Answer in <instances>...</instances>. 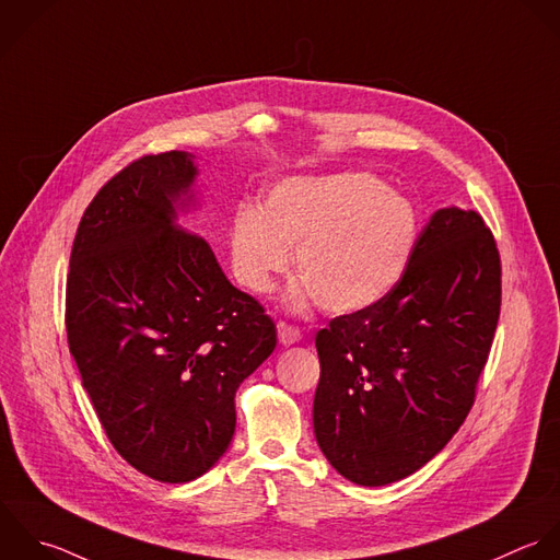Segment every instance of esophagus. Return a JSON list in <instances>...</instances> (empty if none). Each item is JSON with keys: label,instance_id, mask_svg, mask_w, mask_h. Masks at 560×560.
Segmentation results:
<instances>
[{"label": "esophagus", "instance_id": "1", "mask_svg": "<svg viewBox=\"0 0 560 560\" xmlns=\"http://www.w3.org/2000/svg\"><path fill=\"white\" fill-rule=\"evenodd\" d=\"M277 338L283 347H290V345H296L301 340V329L294 327V325H288V323H279L277 325Z\"/></svg>", "mask_w": 560, "mask_h": 560}]
</instances>
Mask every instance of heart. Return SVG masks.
<instances>
[{
    "label": "heart",
    "mask_w": 560,
    "mask_h": 560,
    "mask_svg": "<svg viewBox=\"0 0 560 560\" xmlns=\"http://www.w3.org/2000/svg\"><path fill=\"white\" fill-rule=\"evenodd\" d=\"M419 240L410 198L369 172L290 176L270 187L264 209L240 205L229 233L235 279L266 294L292 264L303 277L290 307L310 301L355 314L384 301L404 279Z\"/></svg>",
    "instance_id": "obj_1"
}]
</instances>
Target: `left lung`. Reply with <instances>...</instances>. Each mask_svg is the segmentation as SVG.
<instances>
[{
    "mask_svg": "<svg viewBox=\"0 0 560 560\" xmlns=\"http://www.w3.org/2000/svg\"><path fill=\"white\" fill-rule=\"evenodd\" d=\"M500 303L491 231L476 211L445 207L384 301L318 331L314 434L342 478L393 485L452 441L474 406Z\"/></svg>",
    "mask_w": 560,
    "mask_h": 560,
    "instance_id": "left-lung-1",
    "label": "left lung"
}]
</instances>
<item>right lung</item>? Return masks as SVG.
I'll list each match as a JSON object with an SVG mask.
<instances>
[{"instance_id": "obj_1", "label": "right lung", "mask_w": 560, "mask_h": 560, "mask_svg": "<svg viewBox=\"0 0 560 560\" xmlns=\"http://www.w3.org/2000/svg\"><path fill=\"white\" fill-rule=\"evenodd\" d=\"M196 156H143L86 207L69 259L67 340L117 454L143 476H205L235 432V393L275 351L264 307L180 215L200 207Z\"/></svg>"}]
</instances>
